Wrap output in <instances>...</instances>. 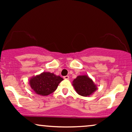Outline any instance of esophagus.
Here are the masks:
<instances>
[{
    "label": "esophagus",
    "instance_id": "esophagus-1",
    "mask_svg": "<svg viewBox=\"0 0 132 132\" xmlns=\"http://www.w3.org/2000/svg\"><path fill=\"white\" fill-rule=\"evenodd\" d=\"M64 79H66V80H68L69 79V76H65L64 77Z\"/></svg>",
    "mask_w": 132,
    "mask_h": 132
}]
</instances>
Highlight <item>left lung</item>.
Instances as JSON below:
<instances>
[{"label":"left lung","mask_w":132,"mask_h":132,"mask_svg":"<svg viewBox=\"0 0 132 132\" xmlns=\"http://www.w3.org/2000/svg\"><path fill=\"white\" fill-rule=\"evenodd\" d=\"M72 83L76 93L83 97H89L97 89L93 79L87 75L78 76Z\"/></svg>","instance_id":"left-lung-1"}]
</instances>
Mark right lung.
Here are the masks:
<instances>
[{"mask_svg": "<svg viewBox=\"0 0 132 132\" xmlns=\"http://www.w3.org/2000/svg\"><path fill=\"white\" fill-rule=\"evenodd\" d=\"M64 80L59 76L50 72H43L29 79L30 88L37 94L46 96L53 93Z\"/></svg>", "mask_w": 132, "mask_h": 132, "instance_id": "1", "label": "right lung"}]
</instances>
